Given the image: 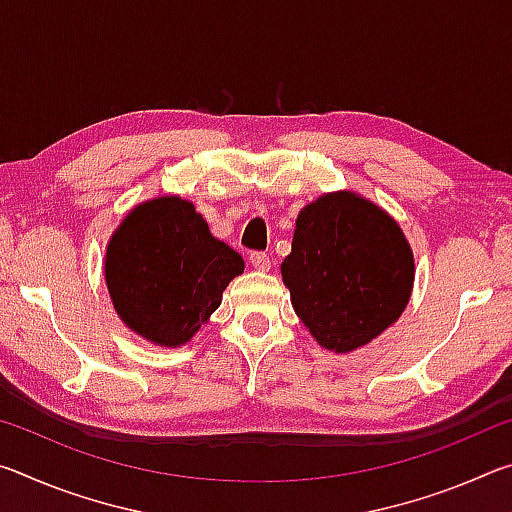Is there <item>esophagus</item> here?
<instances>
[{"label": "esophagus", "mask_w": 512, "mask_h": 512, "mask_svg": "<svg viewBox=\"0 0 512 512\" xmlns=\"http://www.w3.org/2000/svg\"><path fill=\"white\" fill-rule=\"evenodd\" d=\"M250 264H253L255 271L266 273L268 268H271V257H268L266 253H253L250 255Z\"/></svg>", "instance_id": "1"}]
</instances>
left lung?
Returning <instances> with one entry per match:
<instances>
[{
    "instance_id": "8db88e82",
    "label": "left lung",
    "mask_w": 512,
    "mask_h": 512,
    "mask_svg": "<svg viewBox=\"0 0 512 512\" xmlns=\"http://www.w3.org/2000/svg\"><path fill=\"white\" fill-rule=\"evenodd\" d=\"M280 271L293 311L316 343L348 354L402 316L415 259L391 214L343 189L302 207Z\"/></svg>"
}]
</instances>
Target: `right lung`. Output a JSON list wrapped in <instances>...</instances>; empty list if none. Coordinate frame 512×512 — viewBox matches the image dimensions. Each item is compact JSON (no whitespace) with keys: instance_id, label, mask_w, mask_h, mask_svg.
I'll list each match as a JSON object with an SVG mask.
<instances>
[{"instance_id":"right-lung-1","label":"right lung","mask_w":512,"mask_h":512,"mask_svg":"<svg viewBox=\"0 0 512 512\" xmlns=\"http://www.w3.org/2000/svg\"><path fill=\"white\" fill-rule=\"evenodd\" d=\"M241 273V255L216 239L194 203L180 196L135 205L112 232L103 259L121 323L160 348L192 341Z\"/></svg>"}]
</instances>
